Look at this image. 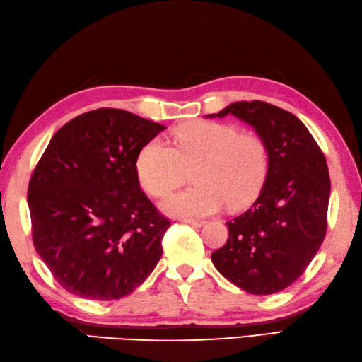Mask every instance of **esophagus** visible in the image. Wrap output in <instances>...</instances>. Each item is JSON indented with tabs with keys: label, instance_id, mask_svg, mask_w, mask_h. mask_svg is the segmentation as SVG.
I'll list each match as a JSON object with an SVG mask.
<instances>
[{
	"label": "esophagus",
	"instance_id": "obj_1",
	"mask_svg": "<svg viewBox=\"0 0 362 362\" xmlns=\"http://www.w3.org/2000/svg\"><path fill=\"white\" fill-rule=\"evenodd\" d=\"M180 221H183V223H188V225H193V226H202L204 223V220H201V218H182Z\"/></svg>",
	"mask_w": 362,
	"mask_h": 362
}]
</instances>
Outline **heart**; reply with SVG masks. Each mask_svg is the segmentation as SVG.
<instances>
[{"instance_id": "obj_1", "label": "heart", "mask_w": 362, "mask_h": 362, "mask_svg": "<svg viewBox=\"0 0 362 362\" xmlns=\"http://www.w3.org/2000/svg\"><path fill=\"white\" fill-rule=\"evenodd\" d=\"M193 170L194 187L170 194L163 212L193 218L218 212L228 204L240 209L258 196L269 173L266 142L253 133H239L228 123L192 122L173 133V147L152 139L136 158L142 188L163 198L187 180Z\"/></svg>"}]
</instances>
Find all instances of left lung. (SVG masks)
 Listing matches in <instances>:
<instances>
[{
  "mask_svg": "<svg viewBox=\"0 0 362 362\" xmlns=\"http://www.w3.org/2000/svg\"><path fill=\"white\" fill-rule=\"evenodd\" d=\"M252 124L269 150L258 199L228 225L212 253L223 277L250 294H274L298 280L326 235L331 180L310 131L288 110L262 101L233 103L218 114Z\"/></svg>",
  "mask_w": 362,
  "mask_h": 362,
  "instance_id": "1",
  "label": "left lung"
}]
</instances>
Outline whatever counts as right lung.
<instances>
[{
    "mask_svg": "<svg viewBox=\"0 0 362 362\" xmlns=\"http://www.w3.org/2000/svg\"><path fill=\"white\" fill-rule=\"evenodd\" d=\"M166 127L122 109L72 118L28 185L33 244L64 290L115 300L146 280L170 226L141 189L136 158Z\"/></svg>",
    "mask_w": 362,
    "mask_h": 362,
    "instance_id": "add662e5",
    "label": "right lung"
}]
</instances>
